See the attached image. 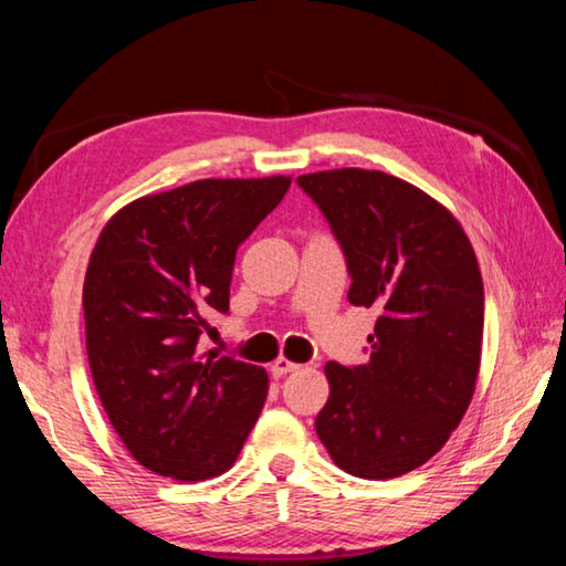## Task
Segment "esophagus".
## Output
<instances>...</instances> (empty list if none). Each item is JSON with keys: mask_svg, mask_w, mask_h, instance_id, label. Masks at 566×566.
<instances>
[{"mask_svg": "<svg viewBox=\"0 0 566 566\" xmlns=\"http://www.w3.org/2000/svg\"><path fill=\"white\" fill-rule=\"evenodd\" d=\"M294 370H300V365L292 363V360H286V357H276L274 365H272V373L276 375V378H282V375L294 373Z\"/></svg>", "mask_w": 566, "mask_h": 566, "instance_id": "34e87169", "label": "esophagus"}]
</instances>
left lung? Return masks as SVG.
Returning <instances> with one entry per match:
<instances>
[{"instance_id":"left-lung-1","label":"left lung","mask_w":566,"mask_h":566,"mask_svg":"<svg viewBox=\"0 0 566 566\" xmlns=\"http://www.w3.org/2000/svg\"><path fill=\"white\" fill-rule=\"evenodd\" d=\"M343 249L355 307H375L365 365L327 363L315 420L339 469L396 479L441 451L473 398L483 282L461 223L420 188L382 170L297 178Z\"/></svg>"}]
</instances>
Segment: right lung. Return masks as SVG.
I'll list each match as a JSON object with an SVG mask.
<instances>
[{"label": "right lung", "mask_w": 566, "mask_h": 566, "mask_svg": "<svg viewBox=\"0 0 566 566\" xmlns=\"http://www.w3.org/2000/svg\"><path fill=\"white\" fill-rule=\"evenodd\" d=\"M290 178H206L143 196L107 221L83 307L90 373L125 448L148 471L203 481L229 471L262 412V367L199 337L229 315L237 249Z\"/></svg>", "instance_id": "right-lung-1"}]
</instances>
